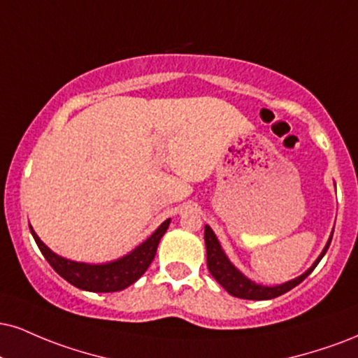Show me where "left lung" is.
Returning <instances> with one entry per match:
<instances>
[{
  "label": "left lung",
  "mask_w": 358,
  "mask_h": 358,
  "mask_svg": "<svg viewBox=\"0 0 358 358\" xmlns=\"http://www.w3.org/2000/svg\"><path fill=\"white\" fill-rule=\"evenodd\" d=\"M331 235L327 245L322 250V253L318 255V258L313 262L312 266L303 272L300 277H296L294 280H288L285 283H280V285H273V287H266L262 285V283H255L253 280H250L248 277L240 272L236 266L231 264L230 258L227 257V253L223 252L220 242H218L217 235L213 234V230L208 225H205V247H206V264H208V270L212 273V277L217 280L220 285L225 288L230 295L238 296V299H245V300H272L277 299V296L287 294L288 290L295 288L299 283H302L305 278L308 277L310 273L313 272V268L318 265V262L324 258L327 253V250L330 247L331 242Z\"/></svg>",
  "instance_id": "obj_1"
}]
</instances>
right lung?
I'll use <instances>...</instances> for the list:
<instances>
[{"mask_svg":"<svg viewBox=\"0 0 358 358\" xmlns=\"http://www.w3.org/2000/svg\"><path fill=\"white\" fill-rule=\"evenodd\" d=\"M170 222L171 218L163 222L145 242L133 248L130 253H127L122 258H116V260L105 262V264H85V262L64 258L46 247L40 240V236L34 234L31 225H29V230H31L34 242L41 250L43 257L48 260V264L53 266V270L59 277H63L68 283L81 288V290L94 292V294H108V292L124 290L146 272V268L157 255L158 243L170 227Z\"/></svg>","mask_w":358,"mask_h":358,"instance_id":"obj_1","label":"right lung"}]
</instances>
